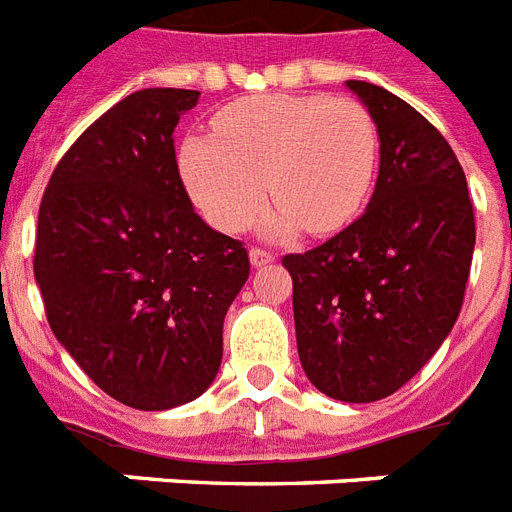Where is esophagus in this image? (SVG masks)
<instances>
[{"label":"esophagus","mask_w":512,"mask_h":512,"mask_svg":"<svg viewBox=\"0 0 512 512\" xmlns=\"http://www.w3.org/2000/svg\"><path fill=\"white\" fill-rule=\"evenodd\" d=\"M248 256H251L253 267H267V264H272V261H275V256H272V253L261 251V248H251V253H248Z\"/></svg>","instance_id":"obj_1"}]
</instances>
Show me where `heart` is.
I'll list each match as a JSON object with an SVG mask.
<instances>
[{
	"label": "heart",
	"mask_w": 512,
	"mask_h": 512,
	"mask_svg": "<svg viewBox=\"0 0 512 512\" xmlns=\"http://www.w3.org/2000/svg\"><path fill=\"white\" fill-rule=\"evenodd\" d=\"M182 177L208 222L240 232L269 195V237L341 230L367 200L378 169V126L365 105L322 94H259L224 108L214 137H187Z\"/></svg>",
	"instance_id": "obj_1"
}]
</instances>
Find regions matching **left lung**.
<instances>
[{"mask_svg": "<svg viewBox=\"0 0 512 512\" xmlns=\"http://www.w3.org/2000/svg\"><path fill=\"white\" fill-rule=\"evenodd\" d=\"M378 126L380 169L365 214L320 248L290 253L301 367L330 399H386L447 341L476 248L465 171L418 110L346 81Z\"/></svg>", "mask_w": 512, "mask_h": 512, "instance_id": "8db88e82", "label": "left lung"}]
</instances>
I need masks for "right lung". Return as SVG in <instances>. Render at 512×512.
Wrapping results in <instances>:
<instances>
[{"instance_id": "obj_1", "label": "right lung", "mask_w": 512, "mask_h": 512, "mask_svg": "<svg viewBox=\"0 0 512 512\" xmlns=\"http://www.w3.org/2000/svg\"><path fill=\"white\" fill-rule=\"evenodd\" d=\"M192 89H140L102 113L44 190L34 277L76 365L134 410L198 399L222 365L224 314L248 280L240 240L192 208L174 153Z\"/></svg>"}]
</instances>
